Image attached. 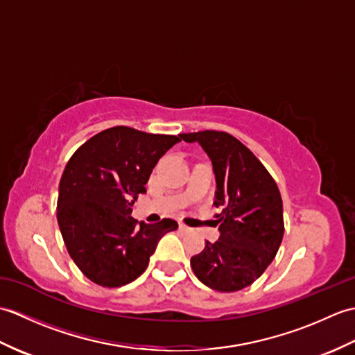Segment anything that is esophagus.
Listing matches in <instances>:
<instances>
[{
    "instance_id": "34e87169",
    "label": "esophagus",
    "mask_w": 355,
    "mask_h": 355,
    "mask_svg": "<svg viewBox=\"0 0 355 355\" xmlns=\"http://www.w3.org/2000/svg\"><path fill=\"white\" fill-rule=\"evenodd\" d=\"M178 227H180V230H183V232H192V229L187 227V225H184L183 223H180Z\"/></svg>"
}]
</instances>
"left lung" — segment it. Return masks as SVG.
<instances>
[{"label":"left lung","instance_id":"left-lung-1","mask_svg":"<svg viewBox=\"0 0 355 355\" xmlns=\"http://www.w3.org/2000/svg\"><path fill=\"white\" fill-rule=\"evenodd\" d=\"M198 143L214 166V205L220 238L206 241L191 258L195 276L216 291H238L253 284L279 250L284 238L282 198L275 180L250 149L220 131L180 134Z\"/></svg>","mask_w":355,"mask_h":355}]
</instances>
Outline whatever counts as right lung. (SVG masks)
Instances as JSON below:
<instances>
[{"mask_svg":"<svg viewBox=\"0 0 355 355\" xmlns=\"http://www.w3.org/2000/svg\"><path fill=\"white\" fill-rule=\"evenodd\" d=\"M178 141L177 135L114 126L85 141L67 163L58 224L71 259L89 281L108 288L135 281L164 233L178 229L171 218L137 224L131 216L154 166Z\"/></svg>","mask_w":355,"mask_h":355,"instance_id":"1","label":"right lung"}]
</instances>
